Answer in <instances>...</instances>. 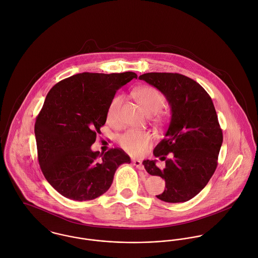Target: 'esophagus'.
Returning <instances> with one entry per match:
<instances>
[{
	"mask_svg": "<svg viewBox=\"0 0 258 258\" xmlns=\"http://www.w3.org/2000/svg\"><path fill=\"white\" fill-rule=\"evenodd\" d=\"M133 163H134V165L137 167V168H139V169H145V167H144V165H143V162L140 160V159H134L133 160Z\"/></svg>",
	"mask_w": 258,
	"mask_h": 258,
	"instance_id": "obj_1",
	"label": "esophagus"
}]
</instances>
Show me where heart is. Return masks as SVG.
Returning <instances> with one entry per match:
<instances>
[{
	"label": "heart",
	"mask_w": 258,
	"mask_h": 258,
	"mask_svg": "<svg viewBox=\"0 0 258 258\" xmlns=\"http://www.w3.org/2000/svg\"><path fill=\"white\" fill-rule=\"evenodd\" d=\"M136 101L141 104L145 111L149 114H155L163 107L165 99L163 95L154 87L144 86L136 89L133 92ZM122 103V97L114 96L108 103L106 109V121L112 125L117 123V112ZM152 141V136L148 132L128 130L122 134L118 143L121 148L131 155H139L143 154L149 147Z\"/></svg>",
	"instance_id": "obj_1"
}]
</instances>
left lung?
Returning <instances> with one entry per match:
<instances>
[{"label":"left lung","instance_id":"1","mask_svg":"<svg viewBox=\"0 0 258 258\" xmlns=\"http://www.w3.org/2000/svg\"><path fill=\"white\" fill-rule=\"evenodd\" d=\"M160 91L171 108V119L164 139L154 155L165 161L144 160L146 170L159 175L165 188L156 198L165 203H184L200 194L217 166L222 131L211 98L192 79L176 73H148L140 76Z\"/></svg>","mask_w":258,"mask_h":258}]
</instances>
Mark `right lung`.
<instances>
[{"instance_id":"add662e5","label":"right lung","mask_w":258,"mask_h":258,"mask_svg":"<svg viewBox=\"0 0 258 258\" xmlns=\"http://www.w3.org/2000/svg\"><path fill=\"white\" fill-rule=\"evenodd\" d=\"M137 74L83 73L55 84L36 118L42 172L52 187L73 201H92L110 187L116 168L131 162L121 149L93 152L116 91Z\"/></svg>"}]
</instances>
